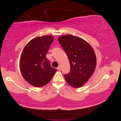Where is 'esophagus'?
<instances>
[{
    "mask_svg": "<svg viewBox=\"0 0 121 121\" xmlns=\"http://www.w3.org/2000/svg\"><path fill=\"white\" fill-rule=\"evenodd\" d=\"M57 69H58V70H61V66H60V65H59V66H58V67H57Z\"/></svg>",
    "mask_w": 121,
    "mask_h": 121,
    "instance_id": "obj_1",
    "label": "esophagus"
}]
</instances>
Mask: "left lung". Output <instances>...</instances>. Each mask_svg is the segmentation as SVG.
<instances>
[{"mask_svg":"<svg viewBox=\"0 0 121 121\" xmlns=\"http://www.w3.org/2000/svg\"><path fill=\"white\" fill-rule=\"evenodd\" d=\"M58 40L70 63V72L64 75L65 81L73 87H81L95 70L97 61L93 49L85 40L71 35L61 36Z\"/></svg>","mask_w":121,"mask_h":121,"instance_id":"obj_1","label":"left lung"}]
</instances>
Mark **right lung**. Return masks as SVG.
Instances as JSON below:
<instances>
[{
  "instance_id": "add662e5",
  "label": "right lung",
  "mask_w": 121,
  "mask_h": 121,
  "mask_svg": "<svg viewBox=\"0 0 121 121\" xmlns=\"http://www.w3.org/2000/svg\"><path fill=\"white\" fill-rule=\"evenodd\" d=\"M54 40L52 36L32 39L24 47L20 58V70L30 84L42 87L50 82L56 69L52 68L46 54Z\"/></svg>"
}]
</instances>
